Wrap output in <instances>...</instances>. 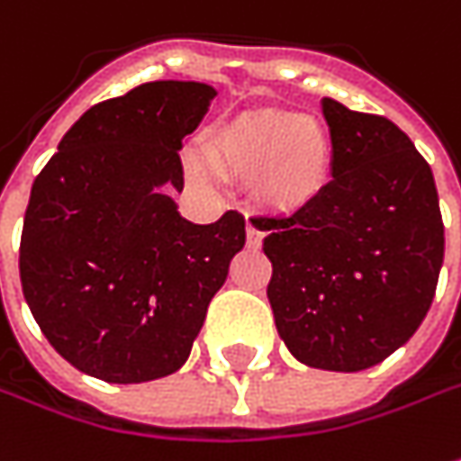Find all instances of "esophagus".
I'll use <instances>...</instances> for the list:
<instances>
[{"mask_svg": "<svg viewBox=\"0 0 461 461\" xmlns=\"http://www.w3.org/2000/svg\"><path fill=\"white\" fill-rule=\"evenodd\" d=\"M262 242V231L252 224V221H247V245L252 247H260Z\"/></svg>", "mask_w": 461, "mask_h": 461, "instance_id": "obj_1", "label": "esophagus"}]
</instances>
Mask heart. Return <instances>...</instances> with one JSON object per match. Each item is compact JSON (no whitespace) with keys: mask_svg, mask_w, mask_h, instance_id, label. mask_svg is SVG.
<instances>
[{"mask_svg":"<svg viewBox=\"0 0 461 461\" xmlns=\"http://www.w3.org/2000/svg\"><path fill=\"white\" fill-rule=\"evenodd\" d=\"M212 166L240 181L252 178L255 194L267 206L295 209L324 188L331 142L319 120L273 112L216 130L206 155H188L196 176H209Z\"/></svg>","mask_w":461,"mask_h":461,"instance_id":"b5f03b06","label":"heart"}]
</instances>
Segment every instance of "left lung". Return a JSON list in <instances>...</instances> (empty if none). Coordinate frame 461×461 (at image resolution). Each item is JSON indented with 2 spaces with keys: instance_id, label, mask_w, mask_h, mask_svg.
<instances>
[{
  "instance_id": "1",
  "label": "left lung",
  "mask_w": 461,
  "mask_h": 461,
  "mask_svg": "<svg viewBox=\"0 0 461 461\" xmlns=\"http://www.w3.org/2000/svg\"><path fill=\"white\" fill-rule=\"evenodd\" d=\"M331 181L294 214L258 216L267 298L298 362L357 373L416 334L437 294L444 221L434 173L380 114L321 102Z\"/></svg>"
}]
</instances>
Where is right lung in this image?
Listing matches in <instances>:
<instances>
[{
  "mask_svg": "<svg viewBox=\"0 0 461 461\" xmlns=\"http://www.w3.org/2000/svg\"><path fill=\"white\" fill-rule=\"evenodd\" d=\"M216 91L152 81L94 104L32 183L20 240L27 306L58 355L106 383L181 370L245 247V216L191 224L181 148Z\"/></svg>",
  "mask_w": 461,
  "mask_h": 461,
  "instance_id": "right-lung-1",
  "label": "right lung"
}]
</instances>
